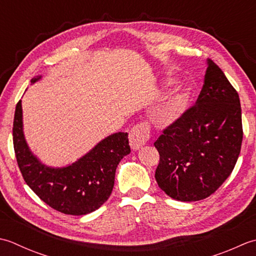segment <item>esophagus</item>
Here are the masks:
<instances>
[{
    "label": "esophagus",
    "mask_w": 256,
    "mask_h": 256,
    "mask_svg": "<svg viewBox=\"0 0 256 256\" xmlns=\"http://www.w3.org/2000/svg\"><path fill=\"white\" fill-rule=\"evenodd\" d=\"M150 136L149 127L146 124H136L129 132V142L134 150H137L148 142Z\"/></svg>",
    "instance_id": "34e87169"
}]
</instances>
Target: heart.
I'll list each match as a JSON object with an SVG mask.
<instances>
[{
	"instance_id": "1",
	"label": "heart",
	"mask_w": 256,
	"mask_h": 256,
	"mask_svg": "<svg viewBox=\"0 0 256 256\" xmlns=\"http://www.w3.org/2000/svg\"><path fill=\"white\" fill-rule=\"evenodd\" d=\"M188 99L189 95L186 88L182 86L176 87L154 108L152 112L154 122L159 126H168L174 124L184 112Z\"/></svg>"
}]
</instances>
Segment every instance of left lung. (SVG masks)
Returning <instances> with one entry per match:
<instances>
[{"mask_svg": "<svg viewBox=\"0 0 256 256\" xmlns=\"http://www.w3.org/2000/svg\"><path fill=\"white\" fill-rule=\"evenodd\" d=\"M242 139L238 94L220 67L208 60L196 105L154 144L160 154L154 174L160 189L178 201L206 199L231 174Z\"/></svg>", "mask_w": 256, "mask_h": 256, "instance_id": "8db88e82", "label": "left lung"}]
</instances>
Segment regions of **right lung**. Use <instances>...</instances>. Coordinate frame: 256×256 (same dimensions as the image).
Segmentation results:
<instances>
[{
  "label": "right lung",
  "instance_id": "1",
  "mask_svg": "<svg viewBox=\"0 0 256 256\" xmlns=\"http://www.w3.org/2000/svg\"><path fill=\"white\" fill-rule=\"evenodd\" d=\"M40 78H33L32 82ZM22 114L20 100L13 122L14 151L23 178L35 194L64 214H88L100 208L112 194L117 166L130 154L128 134L108 136L76 162L52 168L42 164L30 150L23 132Z\"/></svg>",
  "mask_w": 256,
  "mask_h": 256
}]
</instances>
